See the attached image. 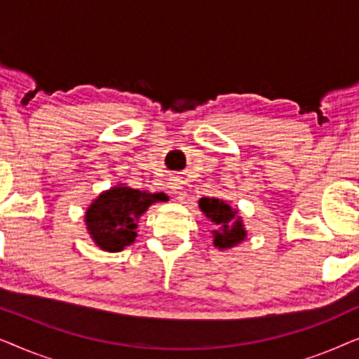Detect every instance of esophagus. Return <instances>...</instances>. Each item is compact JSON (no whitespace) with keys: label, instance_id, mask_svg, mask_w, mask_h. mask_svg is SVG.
Masks as SVG:
<instances>
[{"label":"esophagus","instance_id":"1","mask_svg":"<svg viewBox=\"0 0 359 359\" xmlns=\"http://www.w3.org/2000/svg\"><path fill=\"white\" fill-rule=\"evenodd\" d=\"M181 181L176 178V176H173V178H170V181H168V188L171 189V191H175V193H178V189L181 188Z\"/></svg>","mask_w":359,"mask_h":359}]
</instances>
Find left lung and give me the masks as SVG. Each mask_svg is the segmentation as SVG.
Instances as JSON below:
<instances>
[{"mask_svg":"<svg viewBox=\"0 0 359 359\" xmlns=\"http://www.w3.org/2000/svg\"><path fill=\"white\" fill-rule=\"evenodd\" d=\"M199 208L205 217L212 220L215 225H220V230H214V245L219 248H229L242 242L245 238V230L242 220L235 219L237 210L230 209L229 204L215 198H203L199 201ZM233 219V223L229 220Z\"/></svg>","mask_w":359,"mask_h":359,"instance_id":"left-lung-1","label":"left lung"}]
</instances>
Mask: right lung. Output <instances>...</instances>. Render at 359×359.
I'll use <instances>...</instances> for the list:
<instances>
[{
    "label": "right lung",
    "instance_id": "obj_1",
    "mask_svg": "<svg viewBox=\"0 0 359 359\" xmlns=\"http://www.w3.org/2000/svg\"><path fill=\"white\" fill-rule=\"evenodd\" d=\"M165 194L117 186L102 193L86 210V225L93 240L106 252H121L137 237V219L151 203L165 201Z\"/></svg>",
    "mask_w": 359,
    "mask_h": 359
}]
</instances>
